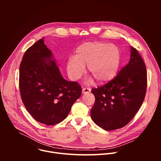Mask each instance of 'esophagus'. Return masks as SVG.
I'll return each mask as SVG.
<instances>
[{
  "instance_id": "34e87169",
  "label": "esophagus",
  "mask_w": 161,
  "mask_h": 161,
  "mask_svg": "<svg viewBox=\"0 0 161 161\" xmlns=\"http://www.w3.org/2000/svg\"><path fill=\"white\" fill-rule=\"evenodd\" d=\"M90 92V89L88 88L84 87V88H83V89H82V93H83V94H87V93Z\"/></svg>"
}]
</instances>
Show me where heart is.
Here are the masks:
<instances>
[{
	"instance_id": "1",
	"label": "heart",
	"mask_w": 161,
	"mask_h": 161,
	"mask_svg": "<svg viewBox=\"0 0 161 161\" xmlns=\"http://www.w3.org/2000/svg\"><path fill=\"white\" fill-rule=\"evenodd\" d=\"M121 54L114 45L101 41L85 42L76 49L74 57L67 62V71L73 80L79 79L85 72V65L98 83L110 81L118 73ZM92 81V80H90Z\"/></svg>"
}]
</instances>
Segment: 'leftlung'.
<instances>
[{
	"mask_svg": "<svg viewBox=\"0 0 161 161\" xmlns=\"http://www.w3.org/2000/svg\"><path fill=\"white\" fill-rule=\"evenodd\" d=\"M147 86L145 64L138 52L131 47L130 61L117 76L91 90L96 98L90 111L92 120L106 130L124 127L143 104Z\"/></svg>",
	"mask_w": 161,
	"mask_h": 161,
	"instance_id": "8db88e82",
	"label": "left lung"
}]
</instances>
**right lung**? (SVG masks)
Segmentation results:
<instances>
[{
	"instance_id": "add662e5",
	"label": "right lung",
	"mask_w": 161,
	"mask_h": 161,
	"mask_svg": "<svg viewBox=\"0 0 161 161\" xmlns=\"http://www.w3.org/2000/svg\"><path fill=\"white\" fill-rule=\"evenodd\" d=\"M19 87L27 111L37 122L53 125L63 121L81 95V87L62 76L44 37L28 48L19 66Z\"/></svg>"
}]
</instances>
